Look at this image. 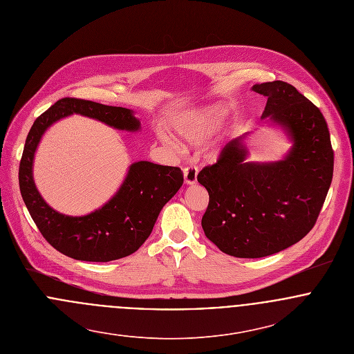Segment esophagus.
<instances>
[{
  "instance_id": "1",
  "label": "esophagus",
  "mask_w": 354,
  "mask_h": 354,
  "mask_svg": "<svg viewBox=\"0 0 354 354\" xmlns=\"http://www.w3.org/2000/svg\"><path fill=\"white\" fill-rule=\"evenodd\" d=\"M184 178H185V184L192 185L196 184L198 181V167L196 166H188L184 169Z\"/></svg>"
}]
</instances>
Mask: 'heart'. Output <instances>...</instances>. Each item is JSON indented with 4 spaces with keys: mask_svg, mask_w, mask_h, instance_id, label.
<instances>
[{
    "mask_svg": "<svg viewBox=\"0 0 354 354\" xmlns=\"http://www.w3.org/2000/svg\"><path fill=\"white\" fill-rule=\"evenodd\" d=\"M226 114L225 107L222 106H212L203 111L202 114H196L184 120L180 125V135L192 145H201L208 138L211 125L216 121L222 120Z\"/></svg>",
    "mask_w": 354,
    "mask_h": 354,
    "instance_id": "1",
    "label": "heart"
}]
</instances>
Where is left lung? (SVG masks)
<instances>
[{"label":"left lung","mask_w":354,"mask_h":354,"mask_svg":"<svg viewBox=\"0 0 354 354\" xmlns=\"http://www.w3.org/2000/svg\"><path fill=\"white\" fill-rule=\"evenodd\" d=\"M252 90L267 98L261 118L282 125L293 149L279 162H245L248 151L239 138L198 174L209 196L204 234L222 252L245 259L281 252L304 239L317 221L334 170L319 107L281 80L257 83Z\"/></svg>","instance_id":"obj_1"}]
</instances>
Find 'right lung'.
<instances>
[{"mask_svg":"<svg viewBox=\"0 0 354 354\" xmlns=\"http://www.w3.org/2000/svg\"><path fill=\"white\" fill-rule=\"evenodd\" d=\"M73 113L117 129L138 131L140 127L139 120L125 107L79 98L55 102L35 120L26 139L19 166L21 198L45 240L58 252L84 261L117 260L136 252L149 239L162 207L180 189L184 176L180 167L135 162L118 192L100 209L84 216H68L54 211L35 188L32 160L45 131Z\"/></svg>","mask_w":354,"mask_h":354,"instance_id":"obj_1","label":"right lung"}]
</instances>
